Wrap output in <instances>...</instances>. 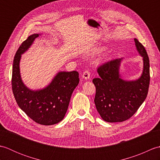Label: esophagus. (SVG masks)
<instances>
[{
  "label": "esophagus",
  "instance_id": "34e87169",
  "mask_svg": "<svg viewBox=\"0 0 160 160\" xmlns=\"http://www.w3.org/2000/svg\"><path fill=\"white\" fill-rule=\"evenodd\" d=\"M90 78V73L89 71H85L82 74V78L84 80H89Z\"/></svg>",
  "mask_w": 160,
  "mask_h": 160
}]
</instances>
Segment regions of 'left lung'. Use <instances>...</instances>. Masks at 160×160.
Returning a JSON list of instances; mask_svg holds the SVG:
<instances>
[{
  "instance_id": "8db88e82",
  "label": "left lung",
  "mask_w": 160,
  "mask_h": 160,
  "mask_svg": "<svg viewBox=\"0 0 160 160\" xmlns=\"http://www.w3.org/2000/svg\"><path fill=\"white\" fill-rule=\"evenodd\" d=\"M135 45L143 61L141 76L132 80H124L120 69L122 58L105 63L98 69L100 77L94 78L96 93L94 102L102 120L121 122L130 118L147 98L150 82V64L144 46L134 38Z\"/></svg>"
}]
</instances>
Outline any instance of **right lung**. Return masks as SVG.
<instances>
[{"label":"right lung","instance_id":"1","mask_svg":"<svg viewBox=\"0 0 160 160\" xmlns=\"http://www.w3.org/2000/svg\"><path fill=\"white\" fill-rule=\"evenodd\" d=\"M41 36L33 33L20 46L13 59L12 85L17 104L28 117L42 125H53L63 120L73 91L79 83L78 71H58L49 84L33 90L22 80L20 70L21 56Z\"/></svg>","mask_w":160,"mask_h":160}]
</instances>
